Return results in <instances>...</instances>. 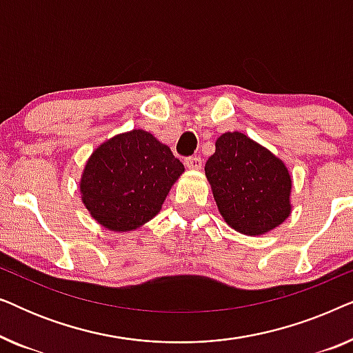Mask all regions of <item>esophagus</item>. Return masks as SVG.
Returning <instances> with one entry per match:
<instances>
[{"instance_id":"1","label":"esophagus","mask_w":353,"mask_h":353,"mask_svg":"<svg viewBox=\"0 0 353 353\" xmlns=\"http://www.w3.org/2000/svg\"><path fill=\"white\" fill-rule=\"evenodd\" d=\"M185 165L190 168V170H199L202 167V159L199 156H191L185 159Z\"/></svg>"}]
</instances>
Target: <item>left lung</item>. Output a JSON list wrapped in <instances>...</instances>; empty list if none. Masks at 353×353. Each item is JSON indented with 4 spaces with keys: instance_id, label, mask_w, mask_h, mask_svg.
<instances>
[{
    "instance_id": "1",
    "label": "left lung",
    "mask_w": 353,
    "mask_h": 353,
    "mask_svg": "<svg viewBox=\"0 0 353 353\" xmlns=\"http://www.w3.org/2000/svg\"><path fill=\"white\" fill-rule=\"evenodd\" d=\"M219 212L231 228L260 236L291 214L292 180L281 159L239 132L223 133L205 162Z\"/></svg>"
}]
</instances>
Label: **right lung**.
<instances>
[{
  "mask_svg": "<svg viewBox=\"0 0 353 353\" xmlns=\"http://www.w3.org/2000/svg\"><path fill=\"white\" fill-rule=\"evenodd\" d=\"M183 172L170 148L144 130H132L91 154L80 181L81 201L104 228L132 231L161 212Z\"/></svg>",
  "mask_w": 353,
  "mask_h": 353,
  "instance_id": "add662e5",
  "label": "right lung"
}]
</instances>
